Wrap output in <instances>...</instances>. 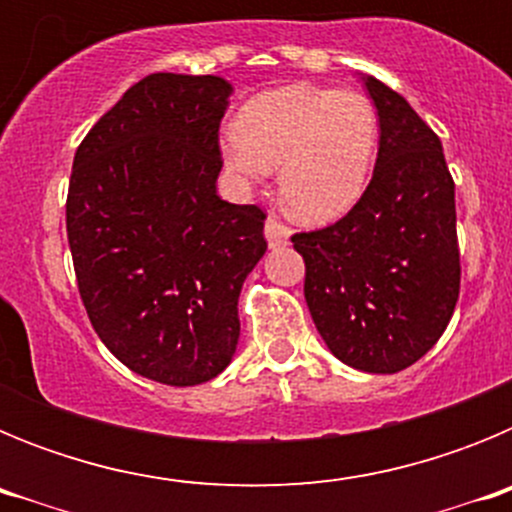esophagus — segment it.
Instances as JSON below:
<instances>
[{
    "instance_id": "34e87169",
    "label": "esophagus",
    "mask_w": 512,
    "mask_h": 512,
    "mask_svg": "<svg viewBox=\"0 0 512 512\" xmlns=\"http://www.w3.org/2000/svg\"><path fill=\"white\" fill-rule=\"evenodd\" d=\"M264 233H266V241H269V246L271 248H279V246H287V243H289V233H292V230H289L287 225H284L282 220H279V217L269 215V217H266Z\"/></svg>"
}]
</instances>
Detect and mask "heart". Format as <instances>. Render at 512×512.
I'll list each match as a JSON object with an SVG mask.
<instances>
[{
	"label": "heart",
	"mask_w": 512,
	"mask_h": 512,
	"mask_svg": "<svg viewBox=\"0 0 512 512\" xmlns=\"http://www.w3.org/2000/svg\"><path fill=\"white\" fill-rule=\"evenodd\" d=\"M377 146L372 99L305 81L248 99L220 140L238 182L261 184L279 166L282 205L307 223L336 220L361 200Z\"/></svg>",
	"instance_id": "1"
}]
</instances>
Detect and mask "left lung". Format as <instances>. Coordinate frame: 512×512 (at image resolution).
<instances>
[{"mask_svg":"<svg viewBox=\"0 0 512 512\" xmlns=\"http://www.w3.org/2000/svg\"><path fill=\"white\" fill-rule=\"evenodd\" d=\"M379 115L372 182L338 223L295 233L305 300L336 359L395 374L425 356L459 300L454 179L438 135L374 76Z\"/></svg>","mask_w":512,"mask_h":512,"instance_id":"left-lung-1","label":"left lung"}]
</instances>
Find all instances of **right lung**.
Segmentation results:
<instances>
[{"mask_svg":"<svg viewBox=\"0 0 512 512\" xmlns=\"http://www.w3.org/2000/svg\"><path fill=\"white\" fill-rule=\"evenodd\" d=\"M220 76L151 74L76 148L66 233L97 336L140 377L210 382L241 336L238 295L266 251V212L217 197Z\"/></svg>","mask_w":512,"mask_h":512,"instance_id":"obj_1","label":"right lung"}]
</instances>
